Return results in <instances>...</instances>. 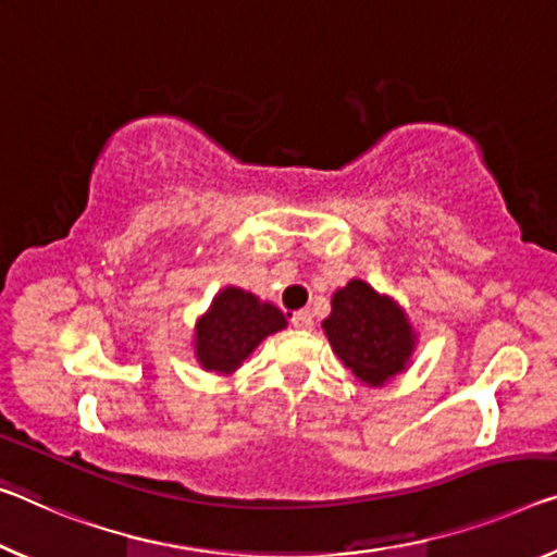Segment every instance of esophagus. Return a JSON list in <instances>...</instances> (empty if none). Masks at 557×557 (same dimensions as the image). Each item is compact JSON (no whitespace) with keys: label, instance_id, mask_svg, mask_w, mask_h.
Listing matches in <instances>:
<instances>
[{"label":"esophagus","instance_id":"34e87169","mask_svg":"<svg viewBox=\"0 0 557 557\" xmlns=\"http://www.w3.org/2000/svg\"><path fill=\"white\" fill-rule=\"evenodd\" d=\"M290 323H294L296 329H301V331H308V329H313V313L311 311H296L294 315H290Z\"/></svg>","mask_w":557,"mask_h":557}]
</instances>
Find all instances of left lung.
<instances>
[{
	"mask_svg": "<svg viewBox=\"0 0 557 557\" xmlns=\"http://www.w3.org/2000/svg\"><path fill=\"white\" fill-rule=\"evenodd\" d=\"M321 326L333 354L373 388L404 373L416 350L418 336L404 308L361 278H350L333 294L331 315Z\"/></svg>",
	"mask_w": 557,
	"mask_h": 557,
	"instance_id": "obj_1",
	"label": "left lung"
}]
</instances>
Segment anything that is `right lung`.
<instances>
[{"label":"right lung","instance_id":"1","mask_svg":"<svg viewBox=\"0 0 557 557\" xmlns=\"http://www.w3.org/2000/svg\"><path fill=\"white\" fill-rule=\"evenodd\" d=\"M286 329V315L249 290L226 286L196 321L194 356L203 371L234 373L271 333Z\"/></svg>","mask_w":557,"mask_h":557}]
</instances>
